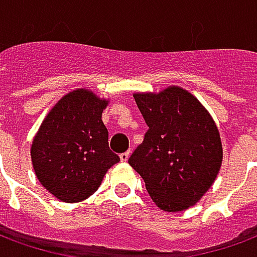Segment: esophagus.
I'll use <instances>...</instances> for the list:
<instances>
[{"mask_svg":"<svg viewBox=\"0 0 257 257\" xmlns=\"http://www.w3.org/2000/svg\"><path fill=\"white\" fill-rule=\"evenodd\" d=\"M129 158V151H125V153H122L121 156H119V160H121V162H126L128 161Z\"/></svg>","mask_w":257,"mask_h":257,"instance_id":"1","label":"esophagus"}]
</instances>
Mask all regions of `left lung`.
I'll use <instances>...</instances> for the list:
<instances>
[{
	"mask_svg": "<svg viewBox=\"0 0 257 257\" xmlns=\"http://www.w3.org/2000/svg\"><path fill=\"white\" fill-rule=\"evenodd\" d=\"M134 97L149 129L129 165L160 209L186 210L209 190L221 167L215 121L198 99L179 86Z\"/></svg>",
	"mask_w": 257,
	"mask_h": 257,
	"instance_id": "1",
	"label": "left lung"
}]
</instances>
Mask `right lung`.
Listing matches in <instances>:
<instances>
[{"label":"right lung","instance_id":"add662e5","mask_svg":"<svg viewBox=\"0 0 257 257\" xmlns=\"http://www.w3.org/2000/svg\"><path fill=\"white\" fill-rule=\"evenodd\" d=\"M107 104L90 90H73L48 112L33 140L37 179L63 202L90 197L119 161L108 147V131L101 121Z\"/></svg>","mask_w":257,"mask_h":257}]
</instances>
